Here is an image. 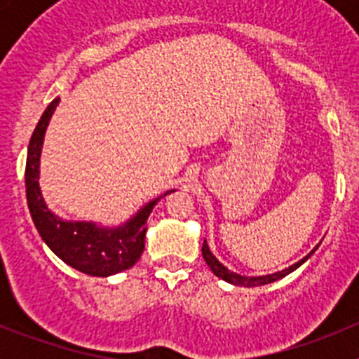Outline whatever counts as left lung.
<instances>
[{
    "label": "left lung",
    "instance_id": "obj_1",
    "mask_svg": "<svg viewBox=\"0 0 359 359\" xmlns=\"http://www.w3.org/2000/svg\"><path fill=\"white\" fill-rule=\"evenodd\" d=\"M315 250H313V252H311L307 257H304L302 261H298L297 264L290 266V268H287V269H282V271H278V273L266 275V277H241V275L233 273V271H230V269L224 268V266L221 264V262H219L214 255H212V252H210V248H208L207 241L203 243V257H205V262H207V264L210 266V269H212V271H214L215 277L223 278V280L230 282V284H236V286H246V287L264 286V284H271V282L278 280V278L286 277V275L291 273L293 269H297L298 266L304 264V262H306L307 259H309V257L313 255V253H315Z\"/></svg>",
    "mask_w": 359,
    "mask_h": 359
}]
</instances>
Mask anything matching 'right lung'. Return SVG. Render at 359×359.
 <instances>
[{
  "instance_id": "1",
  "label": "right lung",
  "mask_w": 359,
  "mask_h": 359,
  "mask_svg": "<svg viewBox=\"0 0 359 359\" xmlns=\"http://www.w3.org/2000/svg\"><path fill=\"white\" fill-rule=\"evenodd\" d=\"M57 104L59 98L50 102L28 144L25 169L28 210L39 236L59 259L91 277H109L131 268L144 253L147 217L158 199L145 205L128 224L115 230H100L91 223H65L57 219L44 205L37 185L43 136Z\"/></svg>"
}]
</instances>
